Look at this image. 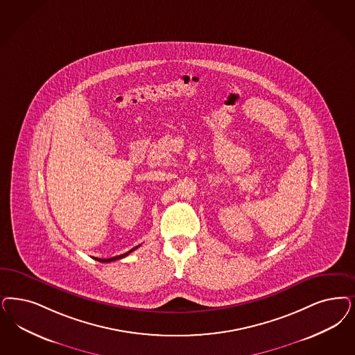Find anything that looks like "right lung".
<instances>
[{
  "label": "right lung",
  "mask_w": 355,
  "mask_h": 355,
  "mask_svg": "<svg viewBox=\"0 0 355 355\" xmlns=\"http://www.w3.org/2000/svg\"><path fill=\"white\" fill-rule=\"evenodd\" d=\"M136 248H139V246H135L134 249H131L130 252H127V253H124V254H121V256H116V257L112 258H94V259H97L99 262H112V261H116V259H121V258H124L125 256H128L131 252H134Z\"/></svg>",
  "instance_id": "obj_1"
}]
</instances>
